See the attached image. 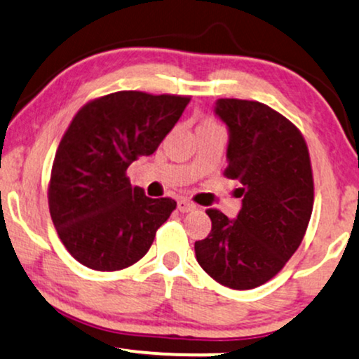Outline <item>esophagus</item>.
<instances>
[{"instance_id":"1","label":"esophagus","mask_w":359,"mask_h":359,"mask_svg":"<svg viewBox=\"0 0 359 359\" xmlns=\"http://www.w3.org/2000/svg\"><path fill=\"white\" fill-rule=\"evenodd\" d=\"M177 208H179V210L182 212V213H185V212L194 210V208H195V203H194V202H190V201H187V198H180V201L177 202Z\"/></svg>"}]
</instances>
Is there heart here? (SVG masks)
Wrapping results in <instances>:
<instances>
[{
	"label": "heart",
	"mask_w": 359,
	"mask_h": 359,
	"mask_svg": "<svg viewBox=\"0 0 359 359\" xmlns=\"http://www.w3.org/2000/svg\"><path fill=\"white\" fill-rule=\"evenodd\" d=\"M215 129H222L219 122H215L213 119H205L201 122V126L197 127V130H215Z\"/></svg>",
	"instance_id": "1"
}]
</instances>
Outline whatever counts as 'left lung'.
Segmentation results:
<instances>
[{
  "label": "left lung",
  "instance_id": "8db88e82",
  "mask_svg": "<svg viewBox=\"0 0 359 359\" xmlns=\"http://www.w3.org/2000/svg\"><path fill=\"white\" fill-rule=\"evenodd\" d=\"M215 114L229 127L224 175L242 184V208L235 220L205 210L212 230L195 242V257L224 287L250 290L273 278L305 237L315 201L311 161L300 129L266 104L219 99Z\"/></svg>",
  "mask_w": 359,
  "mask_h": 359
}]
</instances>
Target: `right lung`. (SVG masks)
Wrapping results in <instances>:
<instances>
[{
    "instance_id": "add662e5",
    "label": "right lung",
    "mask_w": 359,
    "mask_h": 359,
    "mask_svg": "<svg viewBox=\"0 0 359 359\" xmlns=\"http://www.w3.org/2000/svg\"><path fill=\"white\" fill-rule=\"evenodd\" d=\"M189 102L190 96L119 90L72 117L54 156L48 203L62 245L84 266L134 265L175 210L174 198L147 197L126 172L156 152Z\"/></svg>"
}]
</instances>
